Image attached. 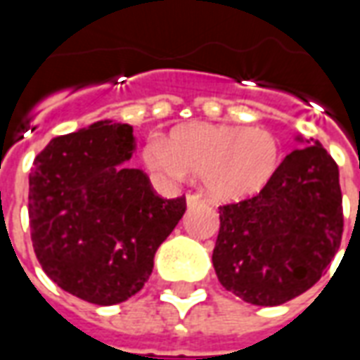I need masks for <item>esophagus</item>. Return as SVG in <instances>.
Listing matches in <instances>:
<instances>
[{
	"mask_svg": "<svg viewBox=\"0 0 360 360\" xmlns=\"http://www.w3.org/2000/svg\"><path fill=\"white\" fill-rule=\"evenodd\" d=\"M198 204H202V198L200 195H195V193H188L187 195V206L188 208H195Z\"/></svg>",
	"mask_w": 360,
	"mask_h": 360,
	"instance_id": "1",
	"label": "esophagus"
}]
</instances>
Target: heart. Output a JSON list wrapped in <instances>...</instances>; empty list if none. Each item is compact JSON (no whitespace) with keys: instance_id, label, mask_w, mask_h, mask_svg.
<instances>
[{"instance_id":"heart-1","label":"heart","mask_w":360,"mask_h":360,"mask_svg":"<svg viewBox=\"0 0 360 360\" xmlns=\"http://www.w3.org/2000/svg\"><path fill=\"white\" fill-rule=\"evenodd\" d=\"M144 164L165 179L200 177L214 200L258 195L279 165L276 136L258 127L191 123L173 129L167 142L150 139Z\"/></svg>"}]
</instances>
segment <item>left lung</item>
I'll list each match as a JSON object with an SVG mask.
<instances>
[{"mask_svg":"<svg viewBox=\"0 0 360 360\" xmlns=\"http://www.w3.org/2000/svg\"><path fill=\"white\" fill-rule=\"evenodd\" d=\"M341 233L340 169L314 142L285 156L258 195L219 206L212 262L227 291L250 304L276 307L322 278Z\"/></svg>","mask_w":360,"mask_h":360,"instance_id":"8db88e82","label":"left lung"}]
</instances>
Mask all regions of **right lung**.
<instances>
[{"label": "right lung", "instance_id": "add662e5", "mask_svg": "<svg viewBox=\"0 0 360 360\" xmlns=\"http://www.w3.org/2000/svg\"><path fill=\"white\" fill-rule=\"evenodd\" d=\"M133 150V127L103 119L51 139L28 175L36 258L63 291L92 304L141 291L187 208L185 196L162 198L146 173L127 167Z\"/></svg>", "mask_w": 360, "mask_h": 360}]
</instances>
